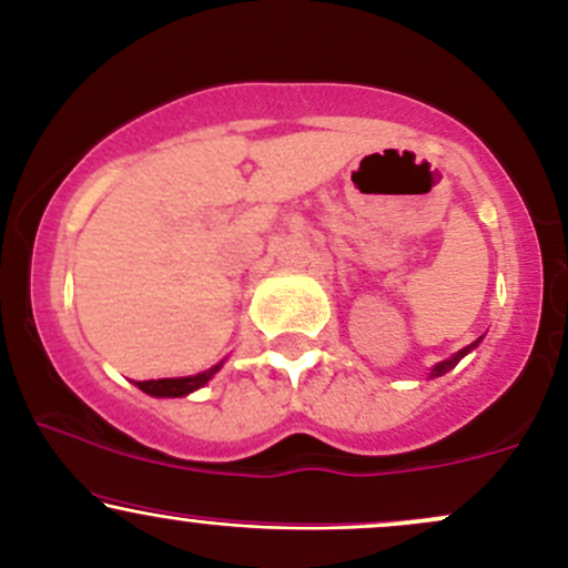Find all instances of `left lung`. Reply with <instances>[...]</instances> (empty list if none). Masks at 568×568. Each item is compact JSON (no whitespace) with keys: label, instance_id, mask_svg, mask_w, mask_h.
I'll use <instances>...</instances> for the list:
<instances>
[{"label":"left lung","instance_id":"8db88e82","mask_svg":"<svg viewBox=\"0 0 568 568\" xmlns=\"http://www.w3.org/2000/svg\"><path fill=\"white\" fill-rule=\"evenodd\" d=\"M478 344H480V338H478V342H473L470 347H465V349H459V352H456V355L448 357V361H440V363H435L433 371H429V379H435V376H443V374H446V371H452V368L456 366V363H459L462 357L467 355V352H473L475 347H478Z\"/></svg>","mask_w":568,"mask_h":568}]
</instances>
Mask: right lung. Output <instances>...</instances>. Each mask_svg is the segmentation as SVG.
Returning <instances> with one entry per match:
<instances>
[{"mask_svg":"<svg viewBox=\"0 0 568 568\" xmlns=\"http://www.w3.org/2000/svg\"><path fill=\"white\" fill-rule=\"evenodd\" d=\"M221 366H224V361L216 363V366H211L207 371H200V374H194V376H173V379L135 382V387L143 389V393L152 395V397H184L189 393H194V389L205 387V384L219 374Z\"/></svg>","mask_w":568,"mask_h":568,"instance_id":"right-lung-1","label":"right lung"}]
</instances>
